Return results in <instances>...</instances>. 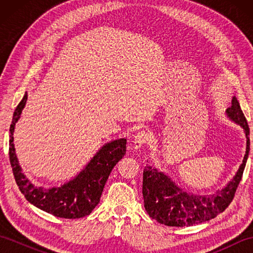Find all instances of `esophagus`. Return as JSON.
<instances>
[{
    "label": "esophagus",
    "mask_w": 253,
    "mask_h": 253,
    "mask_svg": "<svg viewBox=\"0 0 253 253\" xmlns=\"http://www.w3.org/2000/svg\"><path fill=\"white\" fill-rule=\"evenodd\" d=\"M148 140H149L148 132L144 130L139 131L135 136V139H133V141H132L133 142V150H139L147 143Z\"/></svg>",
    "instance_id": "1"
}]
</instances>
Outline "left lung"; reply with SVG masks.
Returning a JSON list of instances; mask_svg holds the SVG:
<instances>
[{
  "label": "left lung",
  "instance_id": "8db88e82",
  "mask_svg": "<svg viewBox=\"0 0 253 253\" xmlns=\"http://www.w3.org/2000/svg\"><path fill=\"white\" fill-rule=\"evenodd\" d=\"M226 115L243 128L247 138L246 154L234 178L215 193L198 196L181 189L169 175L147 165L143 170L142 195L144 209L150 217L166 226H191L217 216L233 201L250 151V130L236 96L232 100V106L226 110Z\"/></svg>",
  "mask_w": 253,
  "mask_h": 253
}]
</instances>
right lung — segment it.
Wrapping results in <instances>:
<instances>
[{
  "mask_svg": "<svg viewBox=\"0 0 253 253\" xmlns=\"http://www.w3.org/2000/svg\"><path fill=\"white\" fill-rule=\"evenodd\" d=\"M27 92L16 107L9 127V161L16 184L25 198L38 209L63 218H80L87 216L100 202V198L113 168L126 154L125 138L105 143L84 169L73 179L60 187H37L23 173L14 147L16 123L27 102Z\"/></svg>",
  "mask_w": 253,
  "mask_h": 253,
  "instance_id": "right-lung-1",
  "label": "right lung"
}]
</instances>
